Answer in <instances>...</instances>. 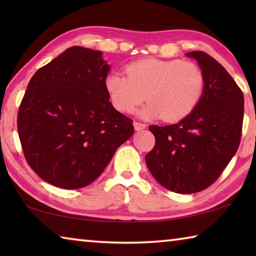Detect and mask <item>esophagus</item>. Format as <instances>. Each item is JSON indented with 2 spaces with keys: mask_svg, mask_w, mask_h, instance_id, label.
Instances as JSON below:
<instances>
[{
  "mask_svg": "<svg viewBox=\"0 0 256 256\" xmlns=\"http://www.w3.org/2000/svg\"><path fill=\"white\" fill-rule=\"evenodd\" d=\"M133 125H134V128H136V131H141V130L146 128V126L144 123H140V122H134Z\"/></svg>",
  "mask_w": 256,
  "mask_h": 256,
  "instance_id": "1",
  "label": "esophagus"
}]
</instances>
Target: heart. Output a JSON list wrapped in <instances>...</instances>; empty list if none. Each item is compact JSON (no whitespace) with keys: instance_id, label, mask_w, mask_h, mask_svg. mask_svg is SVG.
<instances>
[{"instance_id":"b5f03b06","label":"heart","mask_w":256,"mask_h":256,"mask_svg":"<svg viewBox=\"0 0 256 256\" xmlns=\"http://www.w3.org/2000/svg\"><path fill=\"white\" fill-rule=\"evenodd\" d=\"M125 72L126 76L112 72L106 76L112 105L130 114L146 98L149 102L140 110L144 120L178 122L196 110L204 92V74L192 62L144 58L128 64Z\"/></svg>"}]
</instances>
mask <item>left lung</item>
<instances>
[{"instance_id": "1", "label": "left lung", "mask_w": 256, "mask_h": 256, "mask_svg": "<svg viewBox=\"0 0 256 256\" xmlns=\"http://www.w3.org/2000/svg\"><path fill=\"white\" fill-rule=\"evenodd\" d=\"M186 56L201 68L204 92L177 124L150 125L156 144L146 156L156 180L180 194L200 192L218 180L240 146L244 118V96L226 68L204 52Z\"/></svg>"}]
</instances>
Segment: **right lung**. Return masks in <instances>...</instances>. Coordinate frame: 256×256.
I'll return each instance as SVG.
<instances>
[{"label": "right lung", "instance_id": "obj_1", "mask_svg": "<svg viewBox=\"0 0 256 256\" xmlns=\"http://www.w3.org/2000/svg\"><path fill=\"white\" fill-rule=\"evenodd\" d=\"M99 50L73 46L32 76L18 112L24 158L58 188H84L98 178L132 120L112 107L105 88L110 66Z\"/></svg>", "mask_w": 256, "mask_h": 256}]
</instances>
